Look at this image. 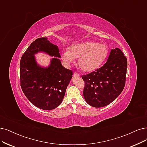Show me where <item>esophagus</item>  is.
<instances>
[{
    "label": "esophagus",
    "mask_w": 147,
    "mask_h": 147,
    "mask_svg": "<svg viewBox=\"0 0 147 147\" xmlns=\"http://www.w3.org/2000/svg\"><path fill=\"white\" fill-rule=\"evenodd\" d=\"M73 76L74 77H79L80 76H79V74L78 73H76V72H74V73H73Z\"/></svg>",
    "instance_id": "esophagus-1"
}]
</instances>
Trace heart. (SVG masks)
<instances>
[{"label":"heart","instance_id":"heart-1","mask_svg":"<svg viewBox=\"0 0 147 147\" xmlns=\"http://www.w3.org/2000/svg\"><path fill=\"white\" fill-rule=\"evenodd\" d=\"M108 48L105 44L94 42H85L71 46L68 51L62 54L63 61L67 66L78 59L79 68L84 72H92L100 67L108 54Z\"/></svg>","mask_w":147,"mask_h":147}]
</instances>
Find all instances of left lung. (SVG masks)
I'll list each match as a JSON object with an SVG mask.
<instances>
[{
	"label": "left lung",
	"mask_w": 147,
	"mask_h": 147,
	"mask_svg": "<svg viewBox=\"0 0 147 147\" xmlns=\"http://www.w3.org/2000/svg\"><path fill=\"white\" fill-rule=\"evenodd\" d=\"M127 60L118 48L112 49L104 66L86 75L83 94L90 105L100 108L108 105L121 94L125 84Z\"/></svg>",
	"instance_id": "8db88e82"
}]
</instances>
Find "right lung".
I'll return each mask as SVG.
<instances>
[{
	"label": "right lung",
	"mask_w": 147,
	"mask_h": 147,
	"mask_svg": "<svg viewBox=\"0 0 147 147\" xmlns=\"http://www.w3.org/2000/svg\"><path fill=\"white\" fill-rule=\"evenodd\" d=\"M43 52L55 57L47 67L36 62L34 55ZM59 48L40 37L31 43L22 55L20 63V86L32 104L40 109L51 110L61 104L67 86L71 80V70L63 67L61 62Z\"/></svg>",
	"instance_id": "right-lung-1"
}]
</instances>
